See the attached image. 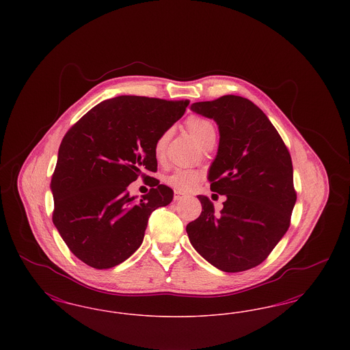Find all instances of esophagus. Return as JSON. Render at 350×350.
I'll list each match as a JSON object with an SVG mask.
<instances>
[{
  "label": "esophagus",
  "instance_id": "obj_1",
  "mask_svg": "<svg viewBox=\"0 0 350 350\" xmlns=\"http://www.w3.org/2000/svg\"><path fill=\"white\" fill-rule=\"evenodd\" d=\"M183 198H186V196H185L183 193L178 191V190L174 191V200H183Z\"/></svg>",
  "mask_w": 350,
  "mask_h": 350
}]
</instances>
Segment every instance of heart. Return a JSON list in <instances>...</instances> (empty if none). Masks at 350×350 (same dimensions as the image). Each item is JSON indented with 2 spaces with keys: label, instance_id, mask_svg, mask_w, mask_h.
Returning <instances> with one entry per match:
<instances>
[{
  "label": "heart",
  "instance_id": "heart-1",
  "mask_svg": "<svg viewBox=\"0 0 350 350\" xmlns=\"http://www.w3.org/2000/svg\"><path fill=\"white\" fill-rule=\"evenodd\" d=\"M186 129L190 135L194 137V140L203 147L208 140L215 139L217 131L215 126L211 120L206 118L193 116L187 118L186 120ZM167 139H169V131L161 133L156 143H154V154L157 159H160L167 147ZM200 180V174L193 170H176L173 174H170L167 178V183L173 186L174 189L189 191L191 190Z\"/></svg>",
  "mask_w": 350,
  "mask_h": 350
}]
</instances>
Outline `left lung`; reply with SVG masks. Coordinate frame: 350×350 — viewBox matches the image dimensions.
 Listing matches in <instances>:
<instances>
[{"label": "left lung", "mask_w": 350, "mask_h": 350, "mask_svg": "<svg viewBox=\"0 0 350 350\" xmlns=\"http://www.w3.org/2000/svg\"><path fill=\"white\" fill-rule=\"evenodd\" d=\"M190 110L214 119L217 156L208 169L211 191L226 196L219 214L198 196L200 217L186 226L194 250L221 271L260 265L290 226L297 202L293 163L280 133L252 100L223 96Z\"/></svg>", "instance_id": "left-lung-1"}]
</instances>
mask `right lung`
Segmentation results:
<instances>
[{"mask_svg": "<svg viewBox=\"0 0 350 350\" xmlns=\"http://www.w3.org/2000/svg\"><path fill=\"white\" fill-rule=\"evenodd\" d=\"M189 100L120 96L88 111L64 136L51 190L52 220L70 252L94 269L122 264L142 245L152 211L173 190L146 176L157 170L154 143L183 117ZM143 175V200L126 191Z\"/></svg>", "mask_w": 350, "mask_h": 350, "instance_id": "1", "label": "right lung"}]
</instances>
